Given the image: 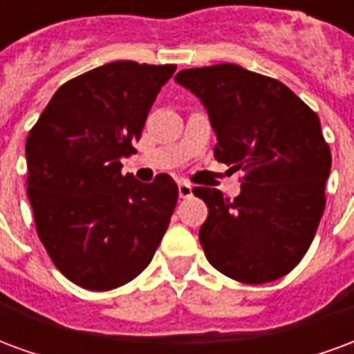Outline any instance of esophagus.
I'll list each match as a JSON object with an SVG mask.
<instances>
[{
	"label": "esophagus",
	"mask_w": 354,
	"mask_h": 354,
	"mask_svg": "<svg viewBox=\"0 0 354 354\" xmlns=\"http://www.w3.org/2000/svg\"><path fill=\"white\" fill-rule=\"evenodd\" d=\"M178 193H180L182 199H187V197H192L193 195V187L187 184V182H180V184H178Z\"/></svg>",
	"instance_id": "obj_1"
}]
</instances>
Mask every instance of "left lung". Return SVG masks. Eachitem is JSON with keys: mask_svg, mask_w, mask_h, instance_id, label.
<instances>
[{"mask_svg": "<svg viewBox=\"0 0 354 354\" xmlns=\"http://www.w3.org/2000/svg\"><path fill=\"white\" fill-rule=\"evenodd\" d=\"M176 83L207 109L214 157L243 170V189L195 187L208 218L199 241L207 260L245 284L290 273L304 258L324 212L332 153L319 115L281 81L237 64L182 70Z\"/></svg>", "mask_w": 354, "mask_h": 354, "instance_id": "obj_1", "label": "left lung"}]
</instances>
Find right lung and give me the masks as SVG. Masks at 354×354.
I'll return each mask as SVG.
<instances>
[{
  "label": "right lung",
  "instance_id": "1",
  "mask_svg": "<svg viewBox=\"0 0 354 354\" xmlns=\"http://www.w3.org/2000/svg\"><path fill=\"white\" fill-rule=\"evenodd\" d=\"M174 64L117 60L58 88L26 140L35 230L66 279L94 292L138 277L178 201L169 174L142 184L121 174Z\"/></svg>",
  "mask_w": 354,
  "mask_h": 354
}]
</instances>
